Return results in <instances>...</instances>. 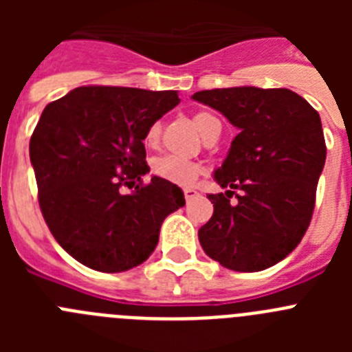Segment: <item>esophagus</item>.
Segmentation results:
<instances>
[{
    "mask_svg": "<svg viewBox=\"0 0 352 352\" xmlns=\"http://www.w3.org/2000/svg\"><path fill=\"white\" fill-rule=\"evenodd\" d=\"M183 194H185L186 203H188V201H192V199H194V197H197L199 192L195 190V188H185V192H183Z\"/></svg>",
    "mask_w": 352,
    "mask_h": 352,
    "instance_id": "34e87169",
    "label": "esophagus"
}]
</instances>
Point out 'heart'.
I'll return each mask as SVG.
<instances>
[{
    "instance_id": "obj_1",
    "label": "heart",
    "mask_w": 352,
    "mask_h": 352,
    "mask_svg": "<svg viewBox=\"0 0 352 352\" xmlns=\"http://www.w3.org/2000/svg\"><path fill=\"white\" fill-rule=\"evenodd\" d=\"M194 125L199 130V133L203 138H206L214 126H220V121L214 114L203 111V113H197L194 116ZM158 135H160V126L153 123L146 130L144 142L148 146H155L158 141ZM151 173L157 178L164 179L167 183H173V185L190 186L197 179L201 167L195 162L176 157V155H162V157H157L151 162Z\"/></svg>"
}]
</instances>
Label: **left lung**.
Wrapping results in <instances>:
<instances>
[{"mask_svg": "<svg viewBox=\"0 0 352 352\" xmlns=\"http://www.w3.org/2000/svg\"><path fill=\"white\" fill-rule=\"evenodd\" d=\"M192 98L220 111L239 130L214 170L227 192L208 195L213 217L199 229L201 247L234 272L270 268L298 247L312 220L326 160L319 113L285 88L206 89Z\"/></svg>", "mask_w": 352, "mask_h": 352, "instance_id": "obj_1", "label": "left lung"}]
</instances>
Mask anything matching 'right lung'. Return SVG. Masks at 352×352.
I'll list each match as a JSON object with an SVG mask.
<instances>
[{"mask_svg":"<svg viewBox=\"0 0 352 352\" xmlns=\"http://www.w3.org/2000/svg\"><path fill=\"white\" fill-rule=\"evenodd\" d=\"M178 104L176 91L80 86L43 109L30 141L40 210L56 241L84 266H139L167 214L185 206L182 188L157 176L120 192L149 173L146 130Z\"/></svg>","mask_w":352,"mask_h":352,"instance_id":"add662e5","label":"right lung"}]
</instances>
